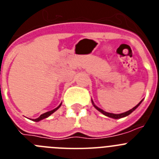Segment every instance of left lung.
<instances>
[{"label": "left lung", "mask_w": 159, "mask_h": 159, "mask_svg": "<svg viewBox=\"0 0 159 159\" xmlns=\"http://www.w3.org/2000/svg\"><path fill=\"white\" fill-rule=\"evenodd\" d=\"M142 101H143V100H142ZM142 101L140 102H139V104L136 105V106L134 107H133V108H132V109L129 110L128 111H126V112H124V113H121V114H113V113H109V112L104 111H103V110H102V109H100V108L98 107H97V106H95V105L94 104L93 101H92V104H93V106L95 107V109H97V110L99 111H100L101 113L103 114L104 116H107V117L113 118V119H120V118H123V117H126V116H129V115H130V113H132V112H133L134 110H135V109L138 107L139 106L140 103H141V102H142Z\"/></svg>", "instance_id": "1"}]
</instances>
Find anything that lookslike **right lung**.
Returning a JSON list of instances; mask_svg holds the SVG:
<instances>
[{
    "label": "right lung",
    "instance_id": "obj_1",
    "mask_svg": "<svg viewBox=\"0 0 159 159\" xmlns=\"http://www.w3.org/2000/svg\"><path fill=\"white\" fill-rule=\"evenodd\" d=\"M60 106H61V103H60V104L59 105V106L57 107V108H55V109H53V110L50 111H48V112H45V113L42 114V115H41V116H40V117H39V118H37V119H32V120H33V121H35V122H39V121H40V120H42V119H45V118H48V116H51L52 114V113H54V112L56 111H57V110H58L59 108L60 107Z\"/></svg>",
    "mask_w": 159,
    "mask_h": 159
}]
</instances>
